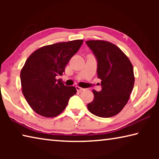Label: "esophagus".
<instances>
[{
  "label": "esophagus",
  "instance_id": "esophagus-1",
  "mask_svg": "<svg viewBox=\"0 0 159 159\" xmlns=\"http://www.w3.org/2000/svg\"><path fill=\"white\" fill-rule=\"evenodd\" d=\"M76 88L77 91H79V92H81V91H83V90H85V88H83L79 87V86H76Z\"/></svg>",
  "mask_w": 159,
  "mask_h": 159
}]
</instances>
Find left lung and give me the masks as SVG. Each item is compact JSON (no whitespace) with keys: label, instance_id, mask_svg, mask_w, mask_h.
<instances>
[{"label":"left lung","instance_id":"8db88e82","mask_svg":"<svg viewBox=\"0 0 159 159\" xmlns=\"http://www.w3.org/2000/svg\"><path fill=\"white\" fill-rule=\"evenodd\" d=\"M85 43L98 61V76L102 80V90H93L94 99L88 104V109L97 116H114L125 106L133 89V66L121 50L111 43Z\"/></svg>","mask_w":159,"mask_h":159}]
</instances>
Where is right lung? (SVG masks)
Segmentation results:
<instances>
[{"instance_id":"obj_1","label":"right lung","mask_w":159,"mask_h":159,"mask_svg":"<svg viewBox=\"0 0 159 159\" xmlns=\"http://www.w3.org/2000/svg\"><path fill=\"white\" fill-rule=\"evenodd\" d=\"M83 40L57 43L36 50L29 56L21 70L22 93L34 111L44 117L60 114L71 97L76 93L74 86H66L57 76L81 46Z\"/></svg>"}]
</instances>
